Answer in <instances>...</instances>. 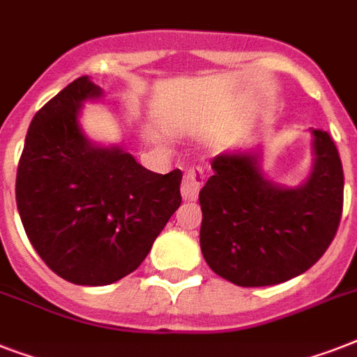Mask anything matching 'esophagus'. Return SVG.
Here are the masks:
<instances>
[{"mask_svg": "<svg viewBox=\"0 0 357 357\" xmlns=\"http://www.w3.org/2000/svg\"><path fill=\"white\" fill-rule=\"evenodd\" d=\"M202 185H204V172H202V168H189L185 172L183 179H181V196H183V200H196Z\"/></svg>", "mask_w": 357, "mask_h": 357, "instance_id": "obj_1", "label": "esophagus"}]
</instances>
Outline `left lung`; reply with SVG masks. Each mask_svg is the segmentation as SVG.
Returning <instances> with one entry per match:
<instances>
[{
    "label": "left lung",
    "mask_w": 357,
    "mask_h": 357,
    "mask_svg": "<svg viewBox=\"0 0 357 357\" xmlns=\"http://www.w3.org/2000/svg\"><path fill=\"white\" fill-rule=\"evenodd\" d=\"M311 135L313 167L298 187L272 183L259 150L213 159L200 190V246L220 278L241 287L276 285L304 274L328 250L343 213V165L326 131Z\"/></svg>",
    "instance_id": "left-lung-1"
}]
</instances>
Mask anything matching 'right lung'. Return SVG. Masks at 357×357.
Listing matches in <instances>:
<instances>
[{"mask_svg":"<svg viewBox=\"0 0 357 357\" xmlns=\"http://www.w3.org/2000/svg\"><path fill=\"white\" fill-rule=\"evenodd\" d=\"M102 96L83 75L52 98L31 120L16 174V206L36 254L57 276L91 287L139 268L181 204L183 178L86 139L81 107Z\"/></svg>","mask_w":357,"mask_h":357,"instance_id":"right-lung-1","label":"right lung"}]
</instances>
